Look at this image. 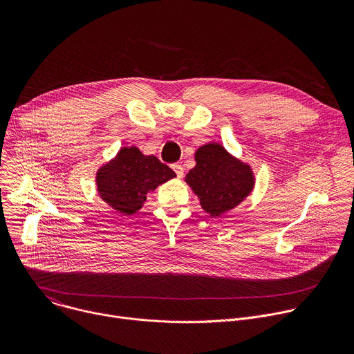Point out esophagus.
I'll list each match as a JSON object with an SVG mask.
<instances>
[{
    "label": "esophagus",
    "mask_w": 354,
    "mask_h": 354,
    "mask_svg": "<svg viewBox=\"0 0 354 354\" xmlns=\"http://www.w3.org/2000/svg\"><path fill=\"white\" fill-rule=\"evenodd\" d=\"M172 169L175 171V174H176L178 178H182V176H183V167H182V165L174 164V165H172Z\"/></svg>",
    "instance_id": "esophagus-1"
}]
</instances>
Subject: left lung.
I'll return each instance as SVG.
<instances>
[{
	"label": "left lung",
	"mask_w": 354,
	"mask_h": 354,
	"mask_svg": "<svg viewBox=\"0 0 354 354\" xmlns=\"http://www.w3.org/2000/svg\"><path fill=\"white\" fill-rule=\"evenodd\" d=\"M196 165L185 182L198 197L200 206L212 217H220L238 205L255 187L250 165L231 156L220 142H207L196 149Z\"/></svg>",
	"instance_id": "left-lung-1"
}]
</instances>
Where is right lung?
<instances>
[{"label":"right lung","mask_w":354,"mask_h":354,"mask_svg":"<svg viewBox=\"0 0 354 354\" xmlns=\"http://www.w3.org/2000/svg\"><path fill=\"white\" fill-rule=\"evenodd\" d=\"M176 174L156 156H144L131 147H122L115 158L96 171V190L105 203L122 216L137 213L147 193L175 178Z\"/></svg>","instance_id":"add662e5"}]
</instances>
